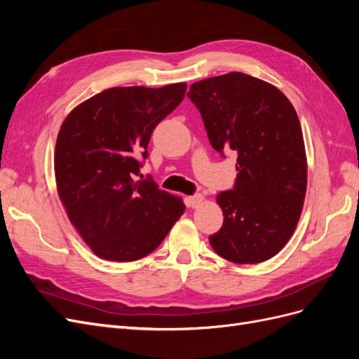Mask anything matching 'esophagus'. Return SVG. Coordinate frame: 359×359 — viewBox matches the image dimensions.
Wrapping results in <instances>:
<instances>
[{"mask_svg": "<svg viewBox=\"0 0 359 359\" xmlns=\"http://www.w3.org/2000/svg\"><path fill=\"white\" fill-rule=\"evenodd\" d=\"M202 202H203V196H202L201 193L193 194V196H190V198L187 199V203H189L190 208H196V206H199Z\"/></svg>", "mask_w": 359, "mask_h": 359, "instance_id": "34e87169", "label": "esophagus"}]
</instances>
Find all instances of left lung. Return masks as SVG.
Instances as JSON below:
<instances>
[{
	"label": "left lung",
	"mask_w": 359,
	"mask_h": 359,
	"mask_svg": "<svg viewBox=\"0 0 359 359\" xmlns=\"http://www.w3.org/2000/svg\"><path fill=\"white\" fill-rule=\"evenodd\" d=\"M212 148L236 153V180L217 194L223 226L214 252L233 264H259L286 245L307 189V158L298 115L274 85L240 72L190 86Z\"/></svg>",
	"instance_id": "obj_1"
}]
</instances>
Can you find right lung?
<instances>
[{
  "instance_id": "obj_1",
  "label": "right lung",
  "mask_w": 359,
  "mask_h": 359,
  "mask_svg": "<svg viewBox=\"0 0 359 359\" xmlns=\"http://www.w3.org/2000/svg\"><path fill=\"white\" fill-rule=\"evenodd\" d=\"M186 88H109L64 119L55 147L60 199L97 256L116 262L145 257L186 210L151 177L137 180L153 130L182 102Z\"/></svg>"
}]
</instances>
